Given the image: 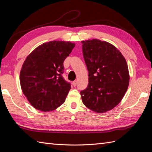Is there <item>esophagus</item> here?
<instances>
[{
    "mask_svg": "<svg viewBox=\"0 0 152 152\" xmlns=\"http://www.w3.org/2000/svg\"><path fill=\"white\" fill-rule=\"evenodd\" d=\"M72 85L74 87H75L77 85V81H76V80H74V81L72 82Z\"/></svg>",
    "mask_w": 152,
    "mask_h": 152,
    "instance_id": "1",
    "label": "esophagus"
}]
</instances>
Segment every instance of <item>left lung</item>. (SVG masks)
I'll return each instance as SVG.
<instances>
[{"instance_id": "obj_1", "label": "left lung", "mask_w": 152, "mask_h": 152, "mask_svg": "<svg viewBox=\"0 0 152 152\" xmlns=\"http://www.w3.org/2000/svg\"><path fill=\"white\" fill-rule=\"evenodd\" d=\"M83 58L89 72V84L80 92L87 108L106 112L121 102L129 83L124 56L114 45L97 39L82 41Z\"/></svg>"}]
</instances>
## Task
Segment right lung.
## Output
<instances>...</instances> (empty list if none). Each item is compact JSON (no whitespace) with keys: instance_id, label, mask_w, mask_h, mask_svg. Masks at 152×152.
<instances>
[{"instance_id":"add662e5","label":"right lung","mask_w":152,"mask_h":152,"mask_svg":"<svg viewBox=\"0 0 152 152\" xmlns=\"http://www.w3.org/2000/svg\"><path fill=\"white\" fill-rule=\"evenodd\" d=\"M75 44L53 40L35 48L23 64L19 81L23 93L38 110L50 112L65 101L70 84L62 76L63 62Z\"/></svg>"}]
</instances>
